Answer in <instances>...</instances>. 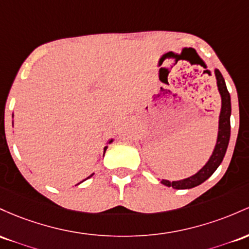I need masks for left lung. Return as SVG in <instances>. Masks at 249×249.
Returning <instances> with one entry per match:
<instances>
[{"instance_id": "8db88e82", "label": "left lung", "mask_w": 249, "mask_h": 249, "mask_svg": "<svg viewBox=\"0 0 249 249\" xmlns=\"http://www.w3.org/2000/svg\"><path fill=\"white\" fill-rule=\"evenodd\" d=\"M214 72L215 77H216L217 89H219V93L221 95V110H220L219 116V132H217L216 144H215L213 153H212L207 163H206L196 174L178 181L162 180V185L167 187H173L174 189L194 188V187L205 182L208 178H211L212 174H213L215 170L217 169V167L220 166L223 158H225L226 150H227L231 138V95L228 93L227 87H226L225 79H223L222 74L220 72L219 69H215Z\"/></svg>"}]
</instances>
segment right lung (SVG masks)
<instances>
[{
	"mask_svg": "<svg viewBox=\"0 0 249 249\" xmlns=\"http://www.w3.org/2000/svg\"><path fill=\"white\" fill-rule=\"evenodd\" d=\"M111 142H113V139H110V140H109V142H108V143H111ZM107 148H108V146H106V147H105V149H103V152L106 153V150H107ZM103 155H105V154H103ZM93 175H94V173H93V174H91V175H89V177H88L87 178H91V177H93ZM87 178H85V180H83V181H86V180H87ZM83 181H81V182H83ZM81 182H80V183H81ZM80 183H77V185H80Z\"/></svg>",
	"mask_w": 249,
	"mask_h": 249,
	"instance_id": "1",
	"label": "right lung"
}]
</instances>
